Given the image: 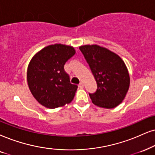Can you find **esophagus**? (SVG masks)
Returning <instances> with one entry per match:
<instances>
[{"label": "esophagus", "instance_id": "1", "mask_svg": "<svg viewBox=\"0 0 155 155\" xmlns=\"http://www.w3.org/2000/svg\"><path fill=\"white\" fill-rule=\"evenodd\" d=\"M84 87V84L82 83V82H80L79 84V88H81V89H83Z\"/></svg>", "mask_w": 155, "mask_h": 155}]
</instances>
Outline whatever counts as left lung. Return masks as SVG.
I'll use <instances>...</instances> for the list:
<instances>
[{
	"label": "left lung",
	"mask_w": 155,
	"mask_h": 155,
	"mask_svg": "<svg viewBox=\"0 0 155 155\" xmlns=\"http://www.w3.org/2000/svg\"><path fill=\"white\" fill-rule=\"evenodd\" d=\"M97 84L95 93L89 94L92 103L112 109L124 100L130 78L124 61L117 54L98 45L79 47Z\"/></svg>",
	"instance_id": "left-lung-1"
}]
</instances>
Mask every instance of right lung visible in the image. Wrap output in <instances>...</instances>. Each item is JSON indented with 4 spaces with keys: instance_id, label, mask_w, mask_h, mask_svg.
I'll use <instances>...</instances> for the list:
<instances>
[{
    "instance_id": "right-lung-1",
    "label": "right lung",
    "mask_w": 155,
    "mask_h": 155,
    "mask_svg": "<svg viewBox=\"0 0 155 155\" xmlns=\"http://www.w3.org/2000/svg\"><path fill=\"white\" fill-rule=\"evenodd\" d=\"M75 53L74 47L56 44L44 47L31 58L27 69L29 89L46 108L63 107L74 99L78 87L71 84L64 66Z\"/></svg>"
}]
</instances>
